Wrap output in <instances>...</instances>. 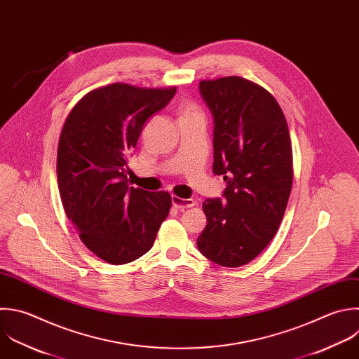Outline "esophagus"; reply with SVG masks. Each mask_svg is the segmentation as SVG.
<instances>
[{
  "mask_svg": "<svg viewBox=\"0 0 359 359\" xmlns=\"http://www.w3.org/2000/svg\"><path fill=\"white\" fill-rule=\"evenodd\" d=\"M171 201H172V205L177 209H180V210H184V209L195 206V201L194 199H184V198H180V196H172Z\"/></svg>",
  "mask_w": 359,
  "mask_h": 359,
  "instance_id": "1",
  "label": "esophagus"
}]
</instances>
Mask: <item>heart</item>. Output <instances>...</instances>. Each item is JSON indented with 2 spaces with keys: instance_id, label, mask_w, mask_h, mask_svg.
<instances>
[{
  "instance_id": "heart-1",
  "label": "heart",
  "mask_w": 359,
  "mask_h": 359,
  "mask_svg": "<svg viewBox=\"0 0 359 359\" xmlns=\"http://www.w3.org/2000/svg\"><path fill=\"white\" fill-rule=\"evenodd\" d=\"M181 114H182V116H191V115H198V111H196V108L194 105L187 104V105L182 107Z\"/></svg>"
}]
</instances>
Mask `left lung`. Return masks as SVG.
Segmentation results:
<instances>
[{"label":"left lung","mask_w":359,"mask_h":359,"mask_svg":"<svg viewBox=\"0 0 359 359\" xmlns=\"http://www.w3.org/2000/svg\"><path fill=\"white\" fill-rule=\"evenodd\" d=\"M213 116V172L227 187L202 203L208 224L198 250L215 264L236 268L252 261L273 238L293 181L285 115L262 87L223 77L199 83Z\"/></svg>","instance_id":"8db88e82"}]
</instances>
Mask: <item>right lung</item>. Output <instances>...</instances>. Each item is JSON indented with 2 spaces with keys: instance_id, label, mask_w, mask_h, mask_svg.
Here are the masks:
<instances>
[{
  "instance_id": "right-lung-1",
  "label": "right lung",
  "mask_w": 359,
  "mask_h": 359,
  "mask_svg": "<svg viewBox=\"0 0 359 359\" xmlns=\"http://www.w3.org/2000/svg\"><path fill=\"white\" fill-rule=\"evenodd\" d=\"M177 88L111 84L84 95L69 114L57 149V184L67 217L101 259L122 265L154 244L170 213L168 192L128 184V156L146 121Z\"/></svg>"
}]
</instances>
